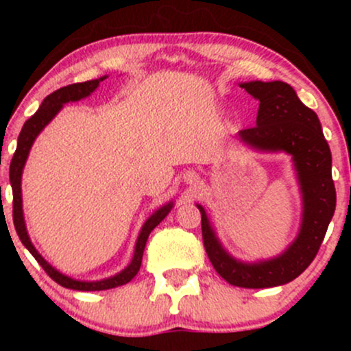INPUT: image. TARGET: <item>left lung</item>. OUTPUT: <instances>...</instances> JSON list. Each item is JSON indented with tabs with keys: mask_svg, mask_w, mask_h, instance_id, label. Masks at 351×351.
Segmentation results:
<instances>
[{
	"mask_svg": "<svg viewBox=\"0 0 351 351\" xmlns=\"http://www.w3.org/2000/svg\"><path fill=\"white\" fill-rule=\"evenodd\" d=\"M241 87L259 100V110L256 127L241 130L237 138L256 152L291 155L302 196L299 232L279 256L244 263L223 247L204 208L196 206L201 213L204 249L216 272L236 287H277L299 277L315 259L335 213L332 153L317 114L300 102L289 84L251 80Z\"/></svg>",
	"mask_w": 351,
	"mask_h": 351,
	"instance_id": "8db88e82",
	"label": "left lung"
}]
</instances>
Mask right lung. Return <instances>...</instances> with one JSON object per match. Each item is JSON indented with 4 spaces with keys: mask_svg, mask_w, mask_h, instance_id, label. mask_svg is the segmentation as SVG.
<instances>
[{
    "mask_svg": "<svg viewBox=\"0 0 351 351\" xmlns=\"http://www.w3.org/2000/svg\"><path fill=\"white\" fill-rule=\"evenodd\" d=\"M107 77L108 75H102V77L87 80V82L72 84V86L60 87L56 92H52V94L47 95V97L43 100L41 107L38 108V112H36L29 120H26V123L23 125L21 134L18 136V147H16L13 160H11V165H10V181H11V188H13V221H14L16 232H18L19 239H21L24 247L33 254L34 259L38 261L44 271L47 272V276H49L52 280L58 282L59 285H62V287L66 289H72V291H82V292L107 291V289L119 287V285L127 284V282L134 279L140 271V265H142V257H143L145 245H147L148 236H150L153 229L158 226L165 217L168 216V213H170L173 208V201H170V203L160 206L147 221H145L142 229H140L138 232V237H136L134 257H132L130 264H128L123 271L115 274V276L107 277V279H100V280L72 279V277L59 272L56 267H52L41 254L38 252V249L34 247V244L31 243V237L27 234V229H26V221H24L23 193H21L23 170H24V165H26L27 156H29L31 147H33L34 140L38 138V135L41 134L44 128H46V125L49 123L60 110H62L64 104L77 102V100L88 97V95H90L92 92L100 86V82L106 80Z\"/></svg>",
    "mask_w": 351,
    "mask_h": 351,
    "instance_id": "add662e5",
    "label": "right lung"
}]
</instances>
